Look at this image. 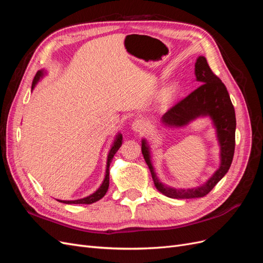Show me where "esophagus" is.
Here are the masks:
<instances>
[{
    "mask_svg": "<svg viewBox=\"0 0 263 263\" xmlns=\"http://www.w3.org/2000/svg\"><path fill=\"white\" fill-rule=\"evenodd\" d=\"M132 127H133V130L134 132L142 134V133H145L146 129H147V122L145 121V119H142V118H137V119H135V121L133 122Z\"/></svg>",
    "mask_w": 263,
    "mask_h": 263,
    "instance_id": "obj_1",
    "label": "esophagus"
}]
</instances>
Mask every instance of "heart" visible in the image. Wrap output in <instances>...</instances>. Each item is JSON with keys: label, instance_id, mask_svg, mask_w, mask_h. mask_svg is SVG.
Listing matches in <instances>:
<instances>
[{"label": "heart", "instance_id": "heart-1", "mask_svg": "<svg viewBox=\"0 0 263 263\" xmlns=\"http://www.w3.org/2000/svg\"><path fill=\"white\" fill-rule=\"evenodd\" d=\"M171 92H172V90H169V91H168V92H166V95H169V94H170V93H171Z\"/></svg>", "mask_w": 263, "mask_h": 263}]
</instances>
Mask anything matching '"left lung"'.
Here are the masks:
<instances>
[{"instance_id":"left-lung-1","label":"left lung","mask_w":263,"mask_h":263,"mask_svg":"<svg viewBox=\"0 0 263 263\" xmlns=\"http://www.w3.org/2000/svg\"><path fill=\"white\" fill-rule=\"evenodd\" d=\"M195 76L196 80L202 84L163 114L161 123L169 127H182L197 117H211L216 128L220 147V165L202 186L186 190L166 186L157 178L150 160L149 146L147 141L142 139L141 151L151 172L155 186L159 192L171 198H196L209 194L228 172L235 153L236 115L225 84L216 74H214L208 60L203 55H200L195 62Z\"/></svg>"}]
</instances>
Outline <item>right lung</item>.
<instances>
[{
    "label": "right lung",
    "instance_id": "right-lung-1",
    "mask_svg": "<svg viewBox=\"0 0 263 263\" xmlns=\"http://www.w3.org/2000/svg\"><path fill=\"white\" fill-rule=\"evenodd\" d=\"M43 77H44V70L38 71V72L35 76V78H34L33 84H31V89H34L35 85L37 84V82L41 80ZM122 142H123L122 134H118L117 136H116V138H115V140H114V142H113L112 148H110L109 153L107 155L106 172H105L104 181H103L101 186L97 191H95L93 194L86 196V197H83V198H80V200H74V201H61V200H58V201L61 202V203H65V204H92V203H95L97 201L101 200V198L106 194L107 190H108V185H109V164H110V162H112V160H113L114 155L117 153V150L119 149V147L122 146Z\"/></svg>",
    "mask_w": 263,
    "mask_h": 263
}]
</instances>
